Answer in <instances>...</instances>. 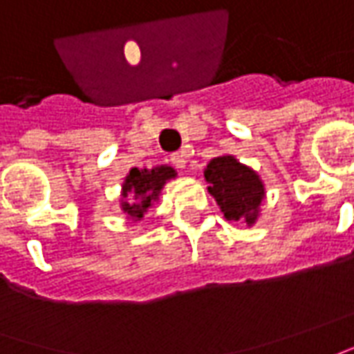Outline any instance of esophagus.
Returning a JSON list of instances; mask_svg holds the SVG:
<instances>
[{
  "mask_svg": "<svg viewBox=\"0 0 354 354\" xmlns=\"http://www.w3.org/2000/svg\"><path fill=\"white\" fill-rule=\"evenodd\" d=\"M170 162L176 168H184L186 167V155L184 153H174V155H170Z\"/></svg>",
  "mask_w": 354,
  "mask_h": 354,
  "instance_id": "1",
  "label": "esophagus"
}]
</instances>
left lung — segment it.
<instances>
[{
  "instance_id": "1",
  "label": "left lung",
  "mask_w": 354,
  "mask_h": 354,
  "mask_svg": "<svg viewBox=\"0 0 354 354\" xmlns=\"http://www.w3.org/2000/svg\"><path fill=\"white\" fill-rule=\"evenodd\" d=\"M203 176L228 221H244L248 225L256 221L263 184L254 170L242 167L236 158L217 157L209 162Z\"/></svg>"
}]
</instances>
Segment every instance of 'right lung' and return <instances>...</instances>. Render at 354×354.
Instances as JSON below:
<instances>
[{"label":"right lung","instance_id":"1","mask_svg":"<svg viewBox=\"0 0 354 354\" xmlns=\"http://www.w3.org/2000/svg\"><path fill=\"white\" fill-rule=\"evenodd\" d=\"M176 176V172L170 167H158L153 170H137L131 168L124 184V197L133 196L136 203L124 201L122 207L131 218H141L151 203L158 197V192L162 189L165 182Z\"/></svg>","mask_w":354,"mask_h":354}]
</instances>
